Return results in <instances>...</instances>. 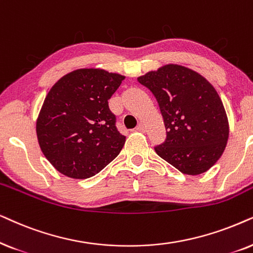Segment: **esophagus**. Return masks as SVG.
Wrapping results in <instances>:
<instances>
[{
    "label": "esophagus",
    "mask_w": 253,
    "mask_h": 253,
    "mask_svg": "<svg viewBox=\"0 0 253 253\" xmlns=\"http://www.w3.org/2000/svg\"><path fill=\"white\" fill-rule=\"evenodd\" d=\"M135 129L139 130V132H144V130H146V126H144L142 123H139V124H137V126H136Z\"/></svg>",
    "instance_id": "34e87169"
}]
</instances>
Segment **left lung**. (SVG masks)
Listing matches in <instances>:
<instances>
[{"label":"left lung","mask_w":253,"mask_h":253,"mask_svg":"<svg viewBox=\"0 0 253 253\" xmlns=\"http://www.w3.org/2000/svg\"><path fill=\"white\" fill-rule=\"evenodd\" d=\"M137 81L153 92L167 129V139L155 147L158 156L180 172H206L227 146L228 118L220 96L194 70L167 65Z\"/></svg>","instance_id":"left-lung-1"}]
</instances>
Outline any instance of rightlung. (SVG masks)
Here are the masks:
<instances>
[{"instance_id":"right-lung-1","label":"right lung","mask_w":253,"mask_h":253,"mask_svg":"<svg viewBox=\"0 0 253 253\" xmlns=\"http://www.w3.org/2000/svg\"><path fill=\"white\" fill-rule=\"evenodd\" d=\"M125 80L103 69L67 74L47 93L37 120L42 154L59 172L75 179L95 176L123 149L109 99Z\"/></svg>"}]
</instances>
